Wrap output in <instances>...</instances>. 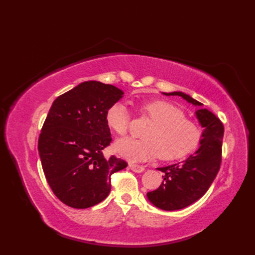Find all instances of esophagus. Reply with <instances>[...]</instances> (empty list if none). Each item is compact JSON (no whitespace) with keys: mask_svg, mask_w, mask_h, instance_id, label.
Wrapping results in <instances>:
<instances>
[{"mask_svg":"<svg viewBox=\"0 0 255 255\" xmlns=\"http://www.w3.org/2000/svg\"><path fill=\"white\" fill-rule=\"evenodd\" d=\"M128 167H129L130 170H133L134 172H137V173H140V172H143V171H144V167H143V166H140V165L129 164Z\"/></svg>","mask_w":255,"mask_h":255,"instance_id":"obj_1","label":"esophagus"}]
</instances>
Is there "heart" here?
Returning a JSON list of instances; mask_svg holds the SVG:
<instances>
[{"mask_svg": "<svg viewBox=\"0 0 255 255\" xmlns=\"http://www.w3.org/2000/svg\"><path fill=\"white\" fill-rule=\"evenodd\" d=\"M152 126L144 133L145 139L120 138L115 143L118 155L130 161H143L159 155L161 159H182L194 153L201 143L202 132L196 122L186 119V115L174 104L155 100L141 106ZM129 114L122 102L109 107L105 115L106 125L118 135H125L129 127Z\"/></svg>", "mask_w": 255, "mask_h": 255, "instance_id": "1", "label": "heart"}]
</instances>
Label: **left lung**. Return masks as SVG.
Segmentation results:
<instances>
[{"mask_svg": "<svg viewBox=\"0 0 255 255\" xmlns=\"http://www.w3.org/2000/svg\"><path fill=\"white\" fill-rule=\"evenodd\" d=\"M165 96H179L192 105L199 106L196 117L204 129L199 149L181 163L156 168L164 172L163 183L146 194L149 201L160 210H182L201 198L210 188L221 164L223 138L222 122L203 104L181 91L163 92Z\"/></svg>", "mask_w": 255, "mask_h": 255, "instance_id": "8db88e82", "label": "left lung"}]
</instances>
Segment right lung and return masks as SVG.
Wrapping results in <instances>:
<instances>
[{"mask_svg": "<svg viewBox=\"0 0 255 255\" xmlns=\"http://www.w3.org/2000/svg\"><path fill=\"white\" fill-rule=\"evenodd\" d=\"M113 85L88 81L53 102L38 140L43 172L61 202L73 208L94 206L109 196L111 175L125 169L121 158L103 156L112 141L106 111L123 97Z\"/></svg>", "mask_w": 255, "mask_h": 255, "instance_id": "1", "label": "right lung"}]
</instances>
